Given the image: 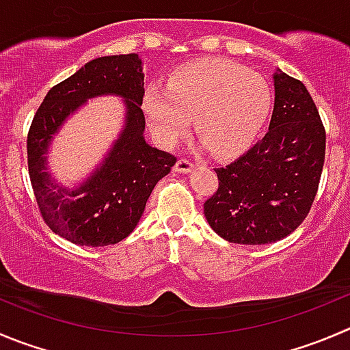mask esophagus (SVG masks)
<instances>
[{"label": "esophagus", "mask_w": 350, "mask_h": 350, "mask_svg": "<svg viewBox=\"0 0 350 350\" xmlns=\"http://www.w3.org/2000/svg\"><path fill=\"white\" fill-rule=\"evenodd\" d=\"M193 167H195V164H193L191 161H188V159H179V161L176 162V171L181 172V174L191 172Z\"/></svg>", "instance_id": "34e87169"}]
</instances>
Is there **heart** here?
<instances>
[{
  "mask_svg": "<svg viewBox=\"0 0 350 350\" xmlns=\"http://www.w3.org/2000/svg\"><path fill=\"white\" fill-rule=\"evenodd\" d=\"M272 90L261 75L227 59H203L178 68L167 87H150L144 111L155 140L172 147L189 130L215 157L246 150L265 123Z\"/></svg>",
  "mask_w": 350,
  "mask_h": 350,
  "instance_id": "heart-1",
  "label": "heart"
}]
</instances>
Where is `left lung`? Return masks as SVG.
Here are the masks:
<instances>
[{"label": "left lung", "instance_id": "left-lung-1", "mask_svg": "<svg viewBox=\"0 0 350 350\" xmlns=\"http://www.w3.org/2000/svg\"><path fill=\"white\" fill-rule=\"evenodd\" d=\"M269 131L229 165L203 203L206 222L229 243L269 244L289 236L310 213L325 162V135L303 81L277 71Z\"/></svg>", "mask_w": 350, "mask_h": 350}]
</instances>
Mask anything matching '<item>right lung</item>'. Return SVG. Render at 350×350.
Here are the masks:
<instances>
[{
  "label": "right lung",
  "instance_id": "right-lung-1",
  "mask_svg": "<svg viewBox=\"0 0 350 350\" xmlns=\"http://www.w3.org/2000/svg\"><path fill=\"white\" fill-rule=\"evenodd\" d=\"M118 95L127 118L103 164L75 189L57 185L46 172V148L66 118L89 98ZM145 89L138 54L103 56L54 85L44 97L27 137L33 195L53 232L80 246H107L130 236L152 189L176 164L174 155L145 142Z\"/></svg>",
  "mask_w": 350,
  "mask_h": 350
}]
</instances>
